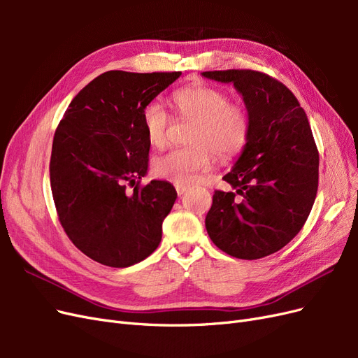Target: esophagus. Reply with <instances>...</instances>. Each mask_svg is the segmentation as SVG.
<instances>
[{"instance_id": "esophagus-1", "label": "esophagus", "mask_w": 358, "mask_h": 358, "mask_svg": "<svg viewBox=\"0 0 358 358\" xmlns=\"http://www.w3.org/2000/svg\"><path fill=\"white\" fill-rule=\"evenodd\" d=\"M187 187H183V185H176V191H178V196H183V194L187 192Z\"/></svg>"}]
</instances>
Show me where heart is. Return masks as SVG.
Wrapping results in <instances>:
<instances>
[{"instance_id": "heart-1", "label": "heart", "mask_w": 358, "mask_h": 358, "mask_svg": "<svg viewBox=\"0 0 358 358\" xmlns=\"http://www.w3.org/2000/svg\"><path fill=\"white\" fill-rule=\"evenodd\" d=\"M173 106L182 117L192 119L191 148H176L154 161V173L178 185H192L200 173L208 171L215 154L231 158L246 146L251 119L242 106L230 103L224 91L206 85H192L173 94ZM171 116L159 101H149L142 110L146 137L157 148L167 143Z\"/></svg>"}]
</instances>
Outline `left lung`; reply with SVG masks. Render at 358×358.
Wrapping results in <instances>:
<instances>
[{
    "mask_svg": "<svg viewBox=\"0 0 358 358\" xmlns=\"http://www.w3.org/2000/svg\"><path fill=\"white\" fill-rule=\"evenodd\" d=\"M243 96L251 134L231 171L237 189L215 191L206 230L221 251L258 259L279 251L305 225L318 191V149L305 110L284 83L254 70L204 71Z\"/></svg>",
    "mask_w": 358,
    "mask_h": 358,
    "instance_id": "left-lung-1",
    "label": "left lung"
}]
</instances>
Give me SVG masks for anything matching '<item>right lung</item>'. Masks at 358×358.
<instances>
[{
  "label": "right lung",
  "instance_id": "add662e5",
  "mask_svg": "<svg viewBox=\"0 0 358 358\" xmlns=\"http://www.w3.org/2000/svg\"><path fill=\"white\" fill-rule=\"evenodd\" d=\"M180 74L106 71L74 96L53 136L49 170L59 222L96 263L133 266L161 242L178 192L166 180L140 187L150 148L142 110Z\"/></svg>",
  "mask_w": 358,
  "mask_h": 358
}]
</instances>
